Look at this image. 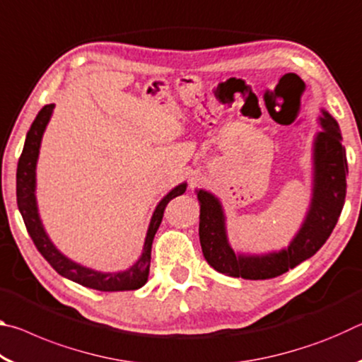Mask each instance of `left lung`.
I'll return each mask as SVG.
<instances>
[{
    "label": "left lung",
    "instance_id": "left-lung-1",
    "mask_svg": "<svg viewBox=\"0 0 362 362\" xmlns=\"http://www.w3.org/2000/svg\"><path fill=\"white\" fill-rule=\"evenodd\" d=\"M321 132L313 142V188L303 223L289 246L268 254L235 252L226 235V217L216 194L198 189L199 241L207 263L226 276L269 279L313 257L327 241L345 204L348 163L339 122L321 110Z\"/></svg>",
    "mask_w": 362,
    "mask_h": 362
}]
</instances>
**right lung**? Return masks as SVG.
<instances>
[{"instance_id":"1","label":"right lung","mask_w":362,"mask_h":362,"mask_svg":"<svg viewBox=\"0 0 362 362\" xmlns=\"http://www.w3.org/2000/svg\"><path fill=\"white\" fill-rule=\"evenodd\" d=\"M54 107H56L54 103H49V105L42 107L40 110V113L36 115L32 127H30V131L27 132L25 145H23L19 164H17V206H19L23 222H25L28 235L32 236L35 246L40 250L41 255L45 257V259L51 263V267L56 269L59 274H62L64 278L75 281V283L84 287H89V289L103 292L136 291L148 281L151 244L159 225H161L164 209H166L170 199L185 193L187 182H183L180 185L170 189V192L158 203L156 209L151 216L148 230H146L142 254H140L137 262L134 263L132 267L124 269V272L103 273L84 267L81 263L73 262L69 257L60 252V250L54 246L51 238L47 236L38 212V203H36V163H38L40 156L42 134H45L47 122L51 119Z\"/></svg>"}]
</instances>
